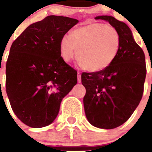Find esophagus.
<instances>
[{"label":"esophagus","instance_id":"obj_1","mask_svg":"<svg viewBox=\"0 0 152 152\" xmlns=\"http://www.w3.org/2000/svg\"><path fill=\"white\" fill-rule=\"evenodd\" d=\"M77 78H78V82L80 83L81 82V73L80 72H77Z\"/></svg>","mask_w":152,"mask_h":152}]
</instances>
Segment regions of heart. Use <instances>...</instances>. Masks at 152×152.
I'll use <instances>...</instances> for the list:
<instances>
[{"mask_svg": "<svg viewBox=\"0 0 152 152\" xmlns=\"http://www.w3.org/2000/svg\"><path fill=\"white\" fill-rule=\"evenodd\" d=\"M121 46V37L115 27L94 23L78 27L69 36L63 37L60 51L64 61H69L76 54V60L83 69L99 72L114 61Z\"/></svg>", "mask_w": 152, "mask_h": 152, "instance_id": "1", "label": "heart"}]
</instances>
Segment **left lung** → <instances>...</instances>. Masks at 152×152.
<instances>
[{
	"mask_svg": "<svg viewBox=\"0 0 152 152\" xmlns=\"http://www.w3.org/2000/svg\"><path fill=\"white\" fill-rule=\"evenodd\" d=\"M95 20H106L115 27L121 37V46L108 68L82 73L81 82L86 88L83 106L91 125L112 129L124 124L141 100L147 73L145 56L126 23L110 15Z\"/></svg>",
	"mask_w": 152,
	"mask_h": 152,
	"instance_id": "left-lung-1",
	"label": "left lung"
}]
</instances>
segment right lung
<instances>
[{"instance_id": "obj_1", "label": "right lung", "mask_w": 152, "mask_h": 152, "mask_svg": "<svg viewBox=\"0 0 152 152\" xmlns=\"http://www.w3.org/2000/svg\"><path fill=\"white\" fill-rule=\"evenodd\" d=\"M78 22L49 15L28 26L12 44L6 93L16 117L30 127L50 125L63 98L77 83L76 70L61 57L60 43Z\"/></svg>"}]
</instances>
